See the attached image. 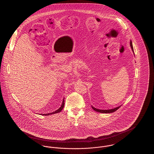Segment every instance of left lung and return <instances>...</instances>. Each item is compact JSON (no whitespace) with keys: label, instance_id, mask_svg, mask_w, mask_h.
<instances>
[{"label":"left lung","instance_id":"8db88e82","mask_svg":"<svg viewBox=\"0 0 154 154\" xmlns=\"http://www.w3.org/2000/svg\"><path fill=\"white\" fill-rule=\"evenodd\" d=\"M130 44H131V48H132V51H134L133 50V45H132V42L131 41L130 42ZM121 106L116 107V108H114V109H110V110H99V109H97L96 108H94L92 106V108L94 109V110H95L96 112H101V113H111V112H115L117 110L121 107Z\"/></svg>","mask_w":154,"mask_h":154}]
</instances>
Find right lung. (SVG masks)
<instances>
[{
    "instance_id": "right-lung-1",
    "label": "right lung",
    "mask_w": 154,
    "mask_h": 154,
    "mask_svg": "<svg viewBox=\"0 0 154 154\" xmlns=\"http://www.w3.org/2000/svg\"><path fill=\"white\" fill-rule=\"evenodd\" d=\"M64 99H63V101H62V105H61L59 109H58L57 110H56V111H55L54 112H51V113H49V114H42V116H49V115H50V114H54L58 113L59 112H60V111L62 110V109H63V107H64V104H65V101H64Z\"/></svg>"
}]
</instances>
